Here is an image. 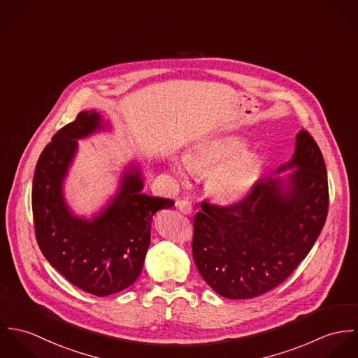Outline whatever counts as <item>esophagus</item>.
Listing matches in <instances>:
<instances>
[{"label":"esophagus","mask_w":358,"mask_h":358,"mask_svg":"<svg viewBox=\"0 0 358 358\" xmlns=\"http://www.w3.org/2000/svg\"><path fill=\"white\" fill-rule=\"evenodd\" d=\"M176 206H178V209H179L180 212H183V213H186V215L192 213V210H193L192 203L187 201V200H180V201H178Z\"/></svg>","instance_id":"obj_1"}]
</instances>
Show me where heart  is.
Here are the masks:
<instances>
[{"instance_id": "b5f03b06", "label": "heart", "mask_w": 358, "mask_h": 358, "mask_svg": "<svg viewBox=\"0 0 358 358\" xmlns=\"http://www.w3.org/2000/svg\"><path fill=\"white\" fill-rule=\"evenodd\" d=\"M248 150L244 138L227 135L206 141L189 155V165L196 171H212L206 189L222 203H237L254 187L262 172V159ZM179 176L186 178L187 166L175 165Z\"/></svg>"}]
</instances>
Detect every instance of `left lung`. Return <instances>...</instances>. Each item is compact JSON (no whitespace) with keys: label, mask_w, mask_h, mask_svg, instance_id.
Segmentation results:
<instances>
[{"label":"left lung","mask_w":358,"mask_h":358,"mask_svg":"<svg viewBox=\"0 0 358 358\" xmlns=\"http://www.w3.org/2000/svg\"><path fill=\"white\" fill-rule=\"evenodd\" d=\"M285 178L256 182L236 204L201 203L194 217L193 257L220 296L251 299L285 281L324 227L329 194L324 157L311 135H296Z\"/></svg>","instance_id":"8db88e82"}]
</instances>
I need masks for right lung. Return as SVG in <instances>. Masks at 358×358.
Instances as JSON below:
<instances>
[{
    "mask_svg": "<svg viewBox=\"0 0 358 358\" xmlns=\"http://www.w3.org/2000/svg\"><path fill=\"white\" fill-rule=\"evenodd\" d=\"M96 110L81 111L55 134L40 155L33 179L36 238L43 255L80 289L107 296L132 285L150 245L155 212L173 200L143 194L141 166L129 164L117 194L92 219L77 216L64 200L63 182L78 149V139L107 129Z\"/></svg>",
    "mask_w": 358,
    "mask_h": 358,
    "instance_id": "1",
    "label": "right lung"
}]
</instances>
